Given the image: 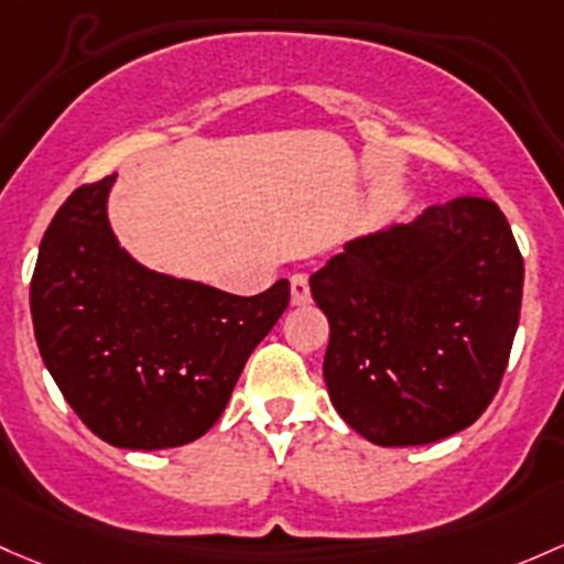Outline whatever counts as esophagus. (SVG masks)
Returning <instances> with one entry per match:
<instances>
[{"label": "esophagus", "instance_id": "34e87169", "mask_svg": "<svg viewBox=\"0 0 564 564\" xmlns=\"http://www.w3.org/2000/svg\"><path fill=\"white\" fill-rule=\"evenodd\" d=\"M292 305H307L311 302V286H307V275H292Z\"/></svg>", "mask_w": 564, "mask_h": 564}]
</instances>
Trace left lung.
Instances as JSON below:
<instances>
[{
  "mask_svg": "<svg viewBox=\"0 0 564 564\" xmlns=\"http://www.w3.org/2000/svg\"><path fill=\"white\" fill-rule=\"evenodd\" d=\"M521 286L517 240L486 197L348 240L311 278L343 422L376 446H424L470 426L500 389Z\"/></svg>",
  "mask_w": 564,
  "mask_h": 564,
  "instance_id": "1",
  "label": "left lung"
}]
</instances>
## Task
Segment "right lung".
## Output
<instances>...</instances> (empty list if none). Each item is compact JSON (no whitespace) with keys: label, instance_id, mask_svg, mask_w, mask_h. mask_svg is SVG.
Returning a JSON list of instances; mask_svg holds the SVG:
<instances>
[{"label":"right lung","instance_id":"obj_1","mask_svg":"<svg viewBox=\"0 0 564 564\" xmlns=\"http://www.w3.org/2000/svg\"><path fill=\"white\" fill-rule=\"evenodd\" d=\"M116 177L80 186L53 216L29 292L34 337L94 435L159 452L218 422L248 357L286 311L289 281L235 297L148 270L110 227Z\"/></svg>","mask_w":564,"mask_h":564}]
</instances>
